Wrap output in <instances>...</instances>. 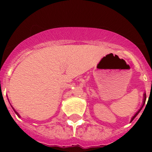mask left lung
Returning a JSON list of instances; mask_svg holds the SVG:
<instances>
[{
  "instance_id": "left-lung-1",
  "label": "left lung",
  "mask_w": 152,
  "mask_h": 152,
  "mask_svg": "<svg viewBox=\"0 0 152 152\" xmlns=\"http://www.w3.org/2000/svg\"><path fill=\"white\" fill-rule=\"evenodd\" d=\"M145 100H146V94H145V93L144 94H143V101H142V107H140V109H139V110H138V111H137L136 113H135V115H134V116H132V117L131 121H132V120H133V119H135V116H136L137 115H138V114H139V113L140 112L141 110H142V107H143V106H144V105H145Z\"/></svg>"
}]
</instances>
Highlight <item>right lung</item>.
I'll list each match as a JSON object with an SVG mask.
<instances>
[{
	"label": "right lung",
	"instance_id": "add662e5",
	"mask_svg": "<svg viewBox=\"0 0 152 152\" xmlns=\"http://www.w3.org/2000/svg\"><path fill=\"white\" fill-rule=\"evenodd\" d=\"M11 107H12V106H11ZM12 108H13V111H14V112H15V113H16V114H17V116H19V117H20V114H19V113H17V111H16V110H14V108H13V107H12Z\"/></svg>",
	"mask_w": 152,
	"mask_h": 152
}]
</instances>
